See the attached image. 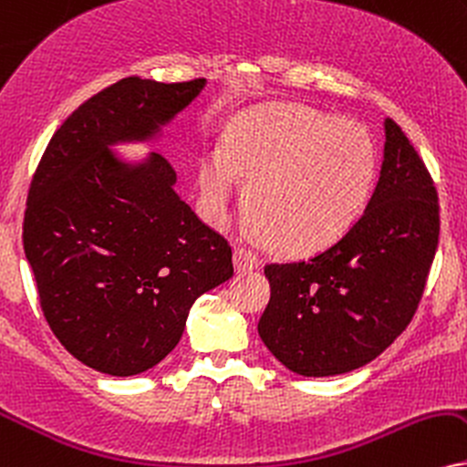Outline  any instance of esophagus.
Instances as JSON below:
<instances>
[{
    "mask_svg": "<svg viewBox=\"0 0 467 467\" xmlns=\"http://www.w3.org/2000/svg\"><path fill=\"white\" fill-rule=\"evenodd\" d=\"M234 262L238 273H251V270L260 266V255L253 249H246V246H238L234 253Z\"/></svg>",
    "mask_w": 467,
    "mask_h": 467,
    "instance_id": "esophagus-1",
    "label": "esophagus"
}]
</instances>
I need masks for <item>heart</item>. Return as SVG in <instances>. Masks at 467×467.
I'll list each match as a JSON object with an SVG mask.
<instances>
[{"instance_id": "1", "label": "heart", "mask_w": 467, "mask_h": 467, "mask_svg": "<svg viewBox=\"0 0 467 467\" xmlns=\"http://www.w3.org/2000/svg\"><path fill=\"white\" fill-rule=\"evenodd\" d=\"M235 175L246 183L244 212L257 234L285 253H314L342 238L364 210L374 177L368 131L307 108L243 114L224 131L223 153L199 164L203 210L229 214Z\"/></svg>"}]
</instances>
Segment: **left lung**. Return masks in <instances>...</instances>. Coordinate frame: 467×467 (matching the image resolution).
Returning <instances> with one entry per match:
<instances>
[{
  "label": "left lung",
  "instance_id": "left-lung-1",
  "mask_svg": "<svg viewBox=\"0 0 467 467\" xmlns=\"http://www.w3.org/2000/svg\"><path fill=\"white\" fill-rule=\"evenodd\" d=\"M440 240L433 177L392 119L364 214L309 260L266 264L260 337L285 368L331 377L383 353L416 314Z\"/></svg>",
  "mask_w": 467,
  "mask_h": 467
}]
</instances>
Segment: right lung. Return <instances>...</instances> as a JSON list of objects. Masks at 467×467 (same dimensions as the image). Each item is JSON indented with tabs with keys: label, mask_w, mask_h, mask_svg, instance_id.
<instances>
[{
	"label": "right lung",
	"mask_w": 467,
	"mask_h": 467,
	"mask_svg": "<svg viewBox=\"0 0 467 467\" xmlns=\"http://www.w3.org/2000/svg\"><path fill=\"white\" fill-rule=\"evenodd\" d=\"M203 86L119 79L56 130L32 177L23 249L40 307L75 359L112 377L162 361L192 303L234 275L232 246L177 197L169 160L130 166L108 149L151 138Z\"/></svg>",
	"instance_id": "obj_1"
}]
</instances>
